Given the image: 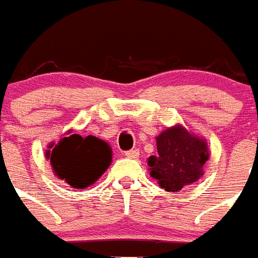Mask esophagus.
<instances>
[{
  "mask_svg": "<svg viewBox=\"0 0 258 258\" xmlns=\"http://www.w3.org/2000/svg\"><path fill=\"white\" fill-rule=\"evenodd\" d=\"M124 156L128 157V159H137V157L140 156V151L138 149H131V151L125 152Z\"/></svg>",
  "mask_w": 258,
  "mask_h": 258,
  "instance_id": "obj_1",
  "label": "esophagus"
}]
</instances>
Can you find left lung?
I'll list each match as a JSON object with an SVG mask.
<instances>
[{"mask_svg":"<svg viewBox=\"0 0 258 258\" xmlns=\"http://www.w3.org/2000/svg\"><path fill=\"white\" fill-rule=\"evenodd\" d=\"M156 145L157 156L149 157L148 166L160 188L177 192L203 175V166L209 160L206 140L177 124L156 137Z\"/></svg>","mask_w":258,"mask_h":258,"instance_id":"1","label":"left lung"}]
</instances>
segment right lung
<instances>
[{
    "label": "right lung",
    "mask_w": 258,
    "mask_h": 258,
    "mask_svg": "<svg viewBox=\"0 0 258 258\" xmlns=\"http://www.w3.org/2000/svg\"><path fill=\"white\" fill-rule=\"evenodd\" d=\"M48 148L45 156L53 173L76 189L94 184L112 163V148L92 135L72 134Z\"/></svg>",
    "instance_id": "obj_1"
}]
</instances>
